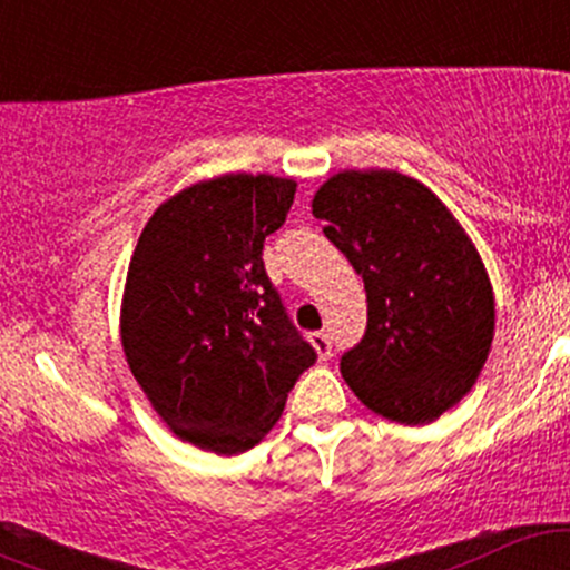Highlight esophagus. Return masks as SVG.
Masks as SVG:
<instances>
[{
    "mask_svg": "<svg viewBox=\"0 0 570 570\" xmlns=\"http://www.w3.org/2000/svg\"><path fill=\"white\" fill-rule=\"evenodd\" d=\"M311 343H313V348H316L318 358H322V362H326V358H332V337L326 335V332H313Z\"/></svg>",
    "mask_w": 570,
    "mask_h": 570,
    "instance_id": "obj_1",
    "label": "esophagus"
}]
</instances>
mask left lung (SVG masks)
Masks as SVG:
<instances>
[{"label":"left lung","mask_w":570,"mask_h":570,"mask_svg":"<svg viewBox=\"0 0 570 570\" xmlns=\"http://www.w3.org/2000/svg\"><path fill=\"white\" fill-rule=\"evenodd\" d=\"M313 217L367 292V330L340 358L351 391L404 426L436 421L472 391L493 343V289L448 206L396 171H343Z\"/></svg>","instance_id":"obj_1"}]
</instances>
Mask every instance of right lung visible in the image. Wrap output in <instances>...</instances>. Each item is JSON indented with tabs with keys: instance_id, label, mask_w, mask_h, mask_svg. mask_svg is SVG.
<instances>
[{
	"instance_id": "obj_1",
	"label": "right lung",
	"mask_w": 570,
	"mask_h": 570,
	"mask_svg": "<svg viewBox=\"0 0 570 570\" xmlns=\"http://www.w3.org/2000/svg\"><path fill=\"white\" fill-rule=\"evenodd\" d=\"M294 189L267 174L198 181L149 217L130 257L128 367L179 440L217 455L263 440L318 358L263 263Z\"/></svg>"
}]
</instances>
